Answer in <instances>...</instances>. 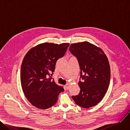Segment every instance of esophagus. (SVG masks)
I'll use <instances>...</instances> for the list:
<instances>
[{
  "instance_id": "obj_1",
  "label": "esophagus",
  "mask_w": 130,
  "mask_h": 130,
  "mask_svg": "<svg viewBox=\"0 0 130 130\" xmlns=\"http://www.w3.org/2000/svg\"><path fill=\"white\" fill-rule=\"evenodd\" d=\"M69 86L68 84H67V85H66V86H64V89L66 90H68V89H69Z\"/></svg>"
}]
</instances>
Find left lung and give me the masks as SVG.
<instances>
[{
	"mask_svg": "<svg viewBox=\"0 0 130 130\" xmlns=\"http://www.w3.org/2000/svg\"><path fill=\"white\" fill-rule=\"evenodd\" d=\"M69 50L77 58L80 69V93L72 98L81 107H92L102 100L109 88L111 73L108 58L101 48L87 41L72 43Z\"/></svg>",
	"mask_w": 130,
	"mask_h": 130,
	"instance_id": "1",
	"label": "left lung"
}]
</instances>
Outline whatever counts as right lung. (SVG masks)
I'll list each match as a JSON object with an SVG mask.
<instances>
[{"mask_svg":"<svg viewBox=\"0 0 130 130\" xmlns=\"http://www.w3.org/2000/svg\"><path fill=\"white\" fill-rule=\"evenodd\" d=\"M68 43H43L30 49L23 59L20 81L27 100L36 108L47 109L54 105L63 92L52 79L57 60L64 56Z\"/></svg>","mask_w":130,"mask_h":130,"instance_id":"add662e5","label":"right lung"}]
</instances>
